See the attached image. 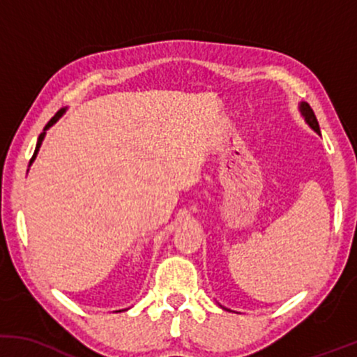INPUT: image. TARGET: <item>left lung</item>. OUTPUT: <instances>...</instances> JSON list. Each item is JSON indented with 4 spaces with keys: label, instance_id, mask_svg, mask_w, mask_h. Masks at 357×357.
I'll return each instance as SVG.
<instances>
[{
    "label": "left lung",
    "instance_id": "obj_1",
    "mask_svg": "<svg viewBox=\"0 0 357 357\" xmlns=\"http://www.w3.org/2000/svg\"><path fill=\"white\" fill-rule=\"evenodd\" d=\"M298 110H301V116L304 117L305 124L309 126L310 129L314 130V132H317L319 136H321V129H319V122H317V119H315V114H314V110L310 109V105L307 104V102H301V104H298Z\"/></svg>",
    "mask_w": 357,
    "mask_h": 357
}]
</instances>
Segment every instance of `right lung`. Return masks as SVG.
<instances>
[{"label": "right lung", "instance_id": "obj_1", "mask_svg": "<svg viewBox=\"0 0 357 357\" xmlns=\"http://www.w3.org/2000/svg\"><path fill=\"white\" fill-rule=\"evenodd\" d=\"M65 110H67V107L60 109V110H59V112H56V114H55V116H53V117L50 119V122H48V124H47V126H45L43 132H42V134H40V136H38V141H36V147H35V153H33V158H31V159H30V166H31V165H33V161H35V159H36V154H38L40 147H42V142H43V139H45V136H47V130H48V129H50V127H52L53 124H55V122H56V121H59V119H60L61 116H63V114H65ZM119 312H121V310H119Z\"/></svg>", "mask_w": 357, "mask_h": 357}]
</instances>
